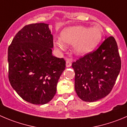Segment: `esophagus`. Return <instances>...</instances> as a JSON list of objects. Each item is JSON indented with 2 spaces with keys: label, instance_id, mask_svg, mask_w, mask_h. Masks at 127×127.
<instances>
[{
  "label": "esophagus",
  "instance_id": "esophagus-1",
  "mask_svg": "<svg viewBox=\"0 0 127 127\" xmlns=\"http://www.w3.org/2000/svg\"><path fill=\"white\" fill-rule=\"evenodd\" d=\"M72 65V60L69 59H67L66 60V67H70Z\"/></svg>",
  "mask_w": 127,
  "mask_h": 127
}]
</instances>
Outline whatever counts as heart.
<instances>
[{
  "instance_id": "1",
  "label": "heart",
  "mask_w": 127,
  "mask_h": 127,
  "mask_svg": "<svg viewBox=\"0 0 127 127\" xmlns=\"http://www.w3.org/2000/svg\"><path fill=\"white\" fill-rule=\"evenodd\" d=\"M102 31L94 26L89 29L84 26L67 27L60 33L61 40L54 42V46L59 50H64L65 45H73V53L76 55L83 56L91 52L100 42Z\"/></svg>"
}]
</instances>
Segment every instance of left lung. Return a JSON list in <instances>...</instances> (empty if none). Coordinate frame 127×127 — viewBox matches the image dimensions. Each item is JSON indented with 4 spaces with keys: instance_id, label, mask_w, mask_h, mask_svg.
Instances as JSON below:
<instances>
[{
    "instance_id": "obj_1",
    "label": "left lung",
    "mask_w": 127,
    "mask_h": 127,
    "mask_svg": "<svg viewBox=\"0 0 127 127\" xmlns=\"http://www.w3.org/2000/svg\"><path fill=\"white\" fill-rule=\"evenodd\" d=\"M75 90L83 101L93 102L112 91L121 69V59L114 37H106L95 51L72 63Z\"/></svg>"
}]
</instances>
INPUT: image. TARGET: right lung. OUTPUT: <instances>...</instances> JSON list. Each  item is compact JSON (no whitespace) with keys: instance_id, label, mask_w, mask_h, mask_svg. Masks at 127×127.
Wrapping results in <instances>:
<instances>
[{"instance_id":"right-lung-1","label":"right lung","mask_w":127,"mask_h":127,"mask_svg":"<svg viewBox=\"0 0 127 127\" xmlns=\"http://www.w3.org/2000/svg\"><path fill=\"white\" fill-rule=\"evenodd\" d=\"M53 47V35L44 23L25 25L8 47L9 82L26 102L45 104L56 94L66 62L52 55Z\"/></svg>"}]
</instances>
